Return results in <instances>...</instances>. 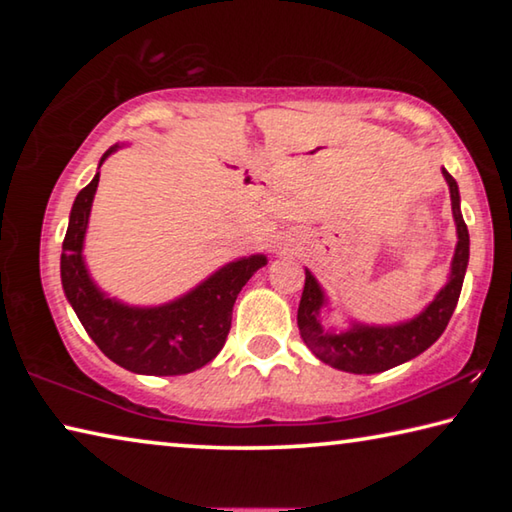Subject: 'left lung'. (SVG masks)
I'll use <instances>...</instances> for the list:
<instances>
[{
  "mask_svg": "<svg viewBox=\"0 0 512 512\" xmlns=\"http://www.w3.org/2000/svg\"><path fill=\"white\" fill-rule=\"evenodd\" d=\"M443 173L449 185V194H452V212L458 232L452 277H449L447 287L411 323L397 327L354 325L350 332L329 334L323 332V327L318 323V309L323 307L325 300L323 291H320L314 275L305 271V289H302L298 307V329L302 341L307 343V348L320 361L332 363L334 368L345 372H354V375H375V372H384L418 357L445 332L463 289L467 259H470V232H467L461 214V196H458L456 180L447 171Z\"/></svg>",
  "mask_w": 512,
  "mask_h": 512,
  "instance_id": "8db88e82",
  "label": "left lung"
}]
</instances>
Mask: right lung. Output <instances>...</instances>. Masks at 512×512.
<instances>
[{"instance_id":"right-lung-1","label":"right lung","mask_w":512,"mask_h":512,"mask_svg":"<svg viewBox=\"0 0 512 512\" xmlns=\"http://www.w3.org/2000/svg\"><path fill=\"white\" fill-rule=\"evenodd\" d=\"M115 151L110 149L101 162ZM99 173L83 187L69 214L60 255V280L67 300L99 350L121 368L140 375H185L210 363L232 325L239 291L266 264L264 255L237 259L216 271L201 287L171 305L135 309L119 305L94 287L81 250Z\"/></svg>"}]
</instances>
